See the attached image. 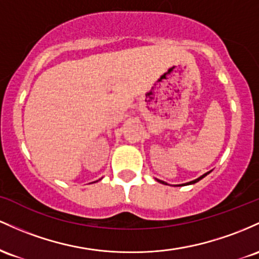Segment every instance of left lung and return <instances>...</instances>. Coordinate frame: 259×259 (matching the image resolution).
Returning <instances> with one entry per match:
<instances>
[{"label":"left lung","mask_w":259,"mask_h":259,"mask_svg":"<svg viewBox=\"0 0 259 259\" xmlns=\"http://www.w3.org/2000/svg\"><path fill=\"white\" fill-rule=\"evenodd\" d=\"M209 172H210V171H209ZM209 172H207V174H204V175H202V176H200V177H198V179L193 180V181L188 182V184H185V185H192V184H196V182H198V181H199V180H202V179H203V177H205V176H207ZM158 181H159V182H161V184H164V185H167V184H165V182H164V181H160V180H158Z\"/></svg>","instance_id":"left-lung-1"}]
</instances>
